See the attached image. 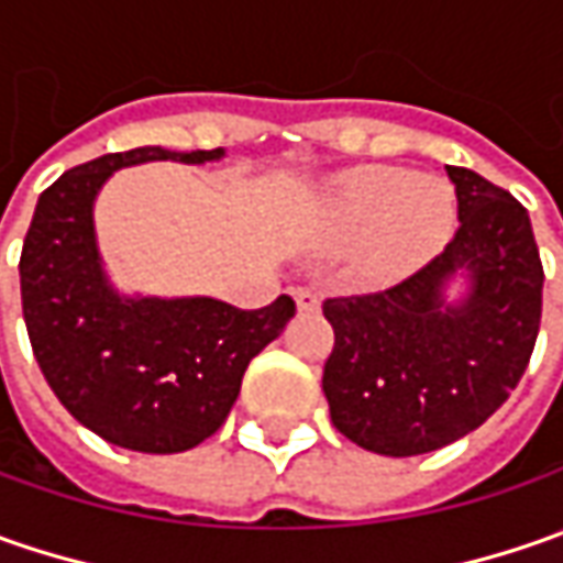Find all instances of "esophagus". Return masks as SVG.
I'll return each instance as SVG.
<instances>
[{"mask_svg": "<svg viewBox=\"0 0 563 563\" xmlns=\"http://www.w3.org/2000/svg\"><path fill=\"white\" fill-rule=\"evenodd\" d=\"M294 300H297V310L300 313H313L319 310V294L313 288H294Z\"/></svg>", "mask_w": 563, "mask_h": 563, "instance_id": "obj_1", "label": "esophagus"}]
</instances>
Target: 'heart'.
<instances>
[{
  "label": "heart",
  "instance_id": "1",
  "mask_svg": "<svg viewBox=\"0 0 563 563\" xmlns=\"http://www.w3.org/2000/svg\"><path fill=\"white\" fill-rule=\"evenodd\" d=\"M457 219L454 190L439 178L373 165L347 175L325 216V244L357 250V272L373 285L398 282L442 247Z\"/></svg>",
  "mask_w": 563,
  "mask_h": 563
}]
</instances>
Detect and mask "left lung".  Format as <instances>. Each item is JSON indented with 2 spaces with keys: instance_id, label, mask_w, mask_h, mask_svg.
Returning <instances> with one entry per match:
<instances>
[{
  "instance_id": "left-lung-1",
  "label": "left lung",
  "mask_w": 563,
  "mask_h": 563,
  "mask_svg": "<svg viewBox=\"0 0 563 563\" xmlns=\"http://www.w3.org/2000/svg\"><path fill=\"white\" fill-rule=\"evenodd\" d=\"M461 228L395 288L329 297L335 329L322 391L341 435L385 457L464 439L510 398L542 319V260L527 209L448 165ZM465 291L448 298L450 282Z\"/></svg>"
}]
</instances>
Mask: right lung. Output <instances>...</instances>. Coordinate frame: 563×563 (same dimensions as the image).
<instances>
[{"label": "right lung", "mask_w": 563, "mask_h": 563, "mask_svg": "<svg viewBox=\"0 0 563 563\" xmlns=\"http://www.w3.org/2000/svg\"><path fill=\"white\" fill-rule=\"evenodd\" d=\"M222 156V146L109 153L65 172L33 209L18 266L33 357L80 426L128 451L178 454L209 439L231 413L250 360L294 316L288 294L238 310L216 297L121 294L102 269L93 203L112 172Z\"/></svg>", "instance_id": "right-lung-1"}]
</instances>
